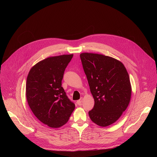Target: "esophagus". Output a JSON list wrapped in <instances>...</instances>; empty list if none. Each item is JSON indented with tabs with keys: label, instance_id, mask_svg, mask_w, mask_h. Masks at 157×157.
Returning <instances> with one entry per match:
<instances>
[{
	"label": "esophagus",
	"instance_id": "34e87169",
	"mask_svg": "<svg viewBox=\"0 0 157 157\" xmlns=\"http://www.w3.org/2000/svg\"><path fill=\"white\" fill-rule=\"evenodd\" d=\"M82 101V98H80V99H79V100H78V101H77V102H76L77 104H78V105H81Z\"/></svg>",
	"mask_w": 157,
	"mask_h": 157
}]
</instances>
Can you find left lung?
I'll use <instances>...</instances> for the list:
<instances>
[{
    "instance_id": "8db88e82",
    "label": "left lung",
    "mask_w": 157,
    "mask_h": 157,
    "mask_svg": "<svg viewBox=\"0 0 157 157\" xmlns=\"http://www.w3.org/2000/svg\"><path fill=\"white\" fill-rule=\"evenodd\" d=\"M80 58L94 99L89 117L101 127L113 124L130 101L132 88L127 70L121 61L110 56L82 53Z\"/></svg>"
}]
</instances>
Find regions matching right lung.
I'll use <instances>...</instances> for the list:
<instances>
[{
    "label": "right lung",
    "instance_id": "obj_1",
    "mask_svg": "<svg viewBox=\"0 0 157 157\" xmlns=\"http://www.w3.org/2000/svg\"><path fill=\"white\" fill-rule=\"evenodd\" d=\"M73 55L49 57L34 65L26 83L29 107L36 118L52 128H58L68 121L75 104L61 86L64 70Z\"/></svg>",
    "mask_w": 157,
    "mask_h": 157
}]
</instances>
